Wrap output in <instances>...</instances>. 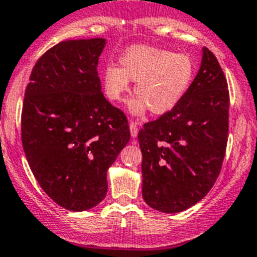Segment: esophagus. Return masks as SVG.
Masks as SVG:
<instances>
[{
    "label": "esophagus",
    "mask_w": 257,
    "mask_h": 257,
    "mask_svg": "<svg viewBox=\"0 0 257 257\" xmlns=\"http://www.w3.org/2000/svg\"><path fill=\"white\" fill-rule=\"evenodd\" d=\"M129 128H131L132 138H136V137L138 136V123L134 120H132L131 123H129Z\"/></svg>",
    "instance_id": "esophagus-1"
}]
</instances>
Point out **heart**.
Returning a JSON list of instances; mask_svg holds the SVG:
<instances>
[{"mask_svg":"<svg viewBox=\"0 0 257 257\" xmlns=\"http://www.w3.org/2000/svg\"><path fill=\"white\" fill-rule=\"evenodd\" d=\"M195 63L185 53H174L165 48L134 45L123 53L120 67L109 64L102 72L105 95L111 101H121L136 81L137 97L129 104L134 115L147 109L162 115L174 109L183 99L193 81Z\"/></svg>","mask_w":257,"mask_h":257,"instance_id":"obj_1","label":"heart"}]
</instances>
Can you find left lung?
<instances>
[{"mask_svg": "<svg viewBox=\"0 0 257 257\" xmlns=\"http://www.w3.org/2000/svg\"><path fill=\"white\" fill-rule=\"evenodd\" d=\"M226 76L208 48L179 104L138 133L143 199L164 213L183 212L204 198L219 176L228 140Z\"/></svg>", "mask_w": 257, "mask_h": 257, "instance_id": "8db88e82", "label": "left lung"}]
</instances>
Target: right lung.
<instances>
[{
    "label": "right lung",
    "instance_id": "right-lung-1",
    "mask_svg": "<svg viewBox=\"0 0 257 257\" xmlns=\"http://www.w3.org/2000/svg\"><path fill=\"white\" fill-rule=\"evenodd\" d=\"M104 47L102 38L58 43L38 59L25 90L26 160L44 193L72 212L105 198L107 169L131 140L125 114L101 91Z\"/></svg>",
    "mask_w": 257,
    "mask_h": 257
}]
</instances>
